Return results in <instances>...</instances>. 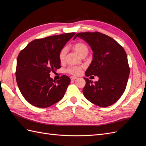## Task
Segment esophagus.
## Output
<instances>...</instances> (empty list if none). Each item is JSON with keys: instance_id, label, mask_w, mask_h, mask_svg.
I'll return each mask as SVG.
<instances>
[{"instance_id": "obj_1", "label": "esophagus", "mask_w": 146, "mask_h": 146, "mask_svg": "<svg viewBox=\"0 0 146 146\" xmlns=\"http://www.w3.org/2000/svg\"><path fill=\"white\" fill-rule=\"evenodd\" d=\"M78 78L77 77H70V80H74V81H75L76 80V79H77Z\"/></svg>"}]
</instances>
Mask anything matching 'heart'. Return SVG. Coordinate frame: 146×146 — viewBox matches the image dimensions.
Here are the masks:
<instances>
[{
	"instance_id": "obj_1",
	"label": "heart",
	"mask_w": 146,
	"mask_h": 146,
	"mask_svg": "<svg viewBox=\"0 0 146 146\" xmlns=\"http://www.w3.org/2000/svg\"><path fill=\"white\" fill-rule=\"evenodd\" d=\"M72 48L76 51L77 54L81 56L85 53L88 52V48L87 46L83 42H77L72 46ZM66 55V48H63L59 53V60L61 62H63L65 56ZM67 72L70 74L74 75V76H78L82 72V68L80 67H76V66H72L67 69Z\"/></svg>"
}]
</instances>
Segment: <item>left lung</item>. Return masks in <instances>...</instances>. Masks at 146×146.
I'll return each instance as SVG.
<instances>
[{"label":"left lung","instance_id":"8db88e82","mask_svg":"<svg viewBox=\"0 0 146 146\" xmlns=\"http://www.w3.org/2000/svg\"><path fill=\"white\" fill-rule=\"evenodd\" d=\"M77 37L85 41L93 52L85 76L99 77L95 82L84 78V96L99 107L114 104L123 94L129 79L130 68L125 51L114 39L100 32L78 33L74 39Z\"/></svg>","mask_w":146,"mask_h":146}]
</instances>
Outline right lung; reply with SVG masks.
Returning <instances> with one entry per match:
<instances>
[{
	"instance_id": "obj_1",
	"label": "right lung",
	"mask_w": 146,
	"mask_h": 146,
	"mask_svg": "<svg viewBox=\"0 0 146 146\" xmlns=\"http://www.w3.org/2000/svg\"><path fill=\"white\" fill-rule=\"evenodd\" d=\"M75 33L54 35L30 42L17 56L16 82L29 103L47 108L62 99L70 80L66 76L55 82L50 71L61 68L59 53Z\"/></svg>"
}]
</instances>
